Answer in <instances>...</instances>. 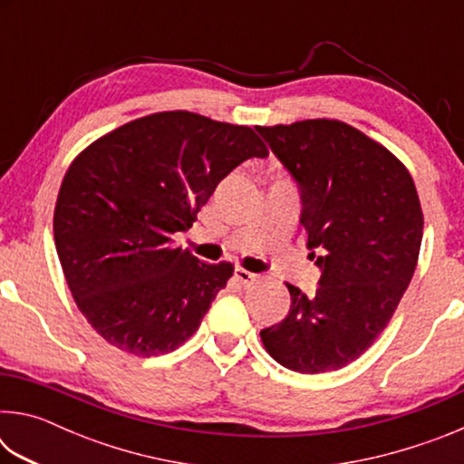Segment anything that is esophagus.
I'll return each mask as SVG.
<instances>
[{
    "label": "esophagus",
    "instance_id": "esophagus-1",
    "mask_svg": "<svg viewBox=\"0 0 464 464\" xmlns=\"http://www.w3.org/2000/svg\"><path fill=\"white\" fill-rule=\"evenodd\" d=\"M235 280H237L239 285L247 286V285H251V282L256 280V274H251V272L246 270V268H235Z\"/></svg>",
    "mask_w": 464,
    "mask_h": 464
}]
</instances>
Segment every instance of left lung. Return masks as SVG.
Returning <instances> with one entry per match:
<instances>
[{"label": "left lung", "mask_w": 464, "mask_h": 464, "mask_svg": "<svg viewBox=\"0 0 464 464\" xmlns=\"http://www.w3.org/2000/svg\"><path fill=\"white\" fill-rule=\"evenodd\" d=\"M257 130L301 188L307 247L321 254L315 295L286 285L288 315L262 329V343L288 371H337L371 348L410 286L423 233L420 196L387 147L342 121Z\"/></svg>", "instance_id": "obj_1"}]
</instances>
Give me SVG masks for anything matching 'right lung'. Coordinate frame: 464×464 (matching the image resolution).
I'll return each mask as SVG.
<instances>
[{"instance_id": "add662e5", "label": "right lung", "mask_w": 464, "mask_h": 464, "mask_svg": "<svg viewBox=\"0 0 464 464\" xmlns=\"http://www.w3.org/2000/svg\"><path fill=\"white\" fill-rule=\"evenodd\" d=\"M266 155L251 127L168 110L75 157L54 204V246L77 309L108 343L149 358L190 340L233 264L200 262L174 233L190 229L231 169Z\"/></svg>"}]
</instances>
